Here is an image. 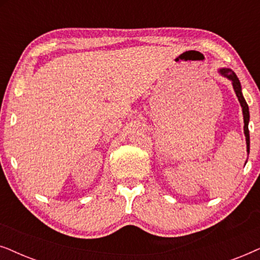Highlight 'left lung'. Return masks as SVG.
Wrapping results in <instances>:
<instances>
[{
  "label": "left lung",
  "instance_id": "obj_1",
  "mask_svg": "<svg viewBox=\"0 0 260 260\" xmlns=\"http://www.w3.org/2000/svg\"><path fill=\"white\" fill-rule=\"evenodd\" d=\"M218 73L220 74V76L226 78V79H229L231 83H232L233 90H234V92H236L238 101H239V103H240L241 110H243V117H244V134H245V140H246V151H247V154H250V131H248L250 111H248V105L243 95V91H241L240 81H239V79H238L237 74L234 73L231 69H227V67H221V69H219ZM246 162H245V165H246Z\"/></svg>",
  "mask_w": 260,
  "mask_h": 260
}]
</instances>
